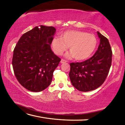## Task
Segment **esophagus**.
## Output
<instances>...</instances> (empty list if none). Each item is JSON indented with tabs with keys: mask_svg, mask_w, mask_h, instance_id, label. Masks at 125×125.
<instances>
[{
	"mask_svg": "<svg viewBox=\"0 0 125 125\" xmlns=\"http://www.w3.org/2000/svg\"><path fill=\"white\" fill-rule=\"evenodd\" d=\"M66 62H67V61L63 60V59H62V60H61V63H66Z\"/></svg>",
	"mask_w": 125,
	"mask_h": 125,
	"instance_id": "esophagus-1",
	"label": "esophagus"
}]
</instances>
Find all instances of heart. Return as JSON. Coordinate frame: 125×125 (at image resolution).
Here are the masks:
<instances>
[{"instance_id": "1", "label": "heart", "mask_w": 125, "mask_h": 125, "mask_svg": "<svg viewBox=\"0 0 125 125\" xmlns=\"http://www.w3.org/2000/svg\"><path fill=\"white\" fill-rule=\"evenodd\" d=\"M96 45L97 40L94 35L76 30L65 31L61 38L55 37L52 43L54 52L57 55H62L69 47L71 53L67 54V57H74L78 61L89 57Z\"/></svg>"}]
</instances>
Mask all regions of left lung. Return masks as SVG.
I'll return each mask as SVG.
<instances>
[{"label":"left lung","mask_w":125,"mask_h":125,"mask_svg":"<svg viewBox=\"0 0 125 125\" xmlns=\"http://www.w3.org/2000/svg\"><path fill=\"white\" fill-rule=\"evenodd\" d=\"M97 33L100 42L95 54L84 62L70 63L71 83L80 92H89L100 86L111 65L113 52L109 40L98 31Z\"/></svg>","instance_id":"left-lung-1"}]
</instances>
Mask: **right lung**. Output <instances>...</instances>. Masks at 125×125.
Wrapping results in <instances>:
<instances>
[{
	"label": "right lung",
	"instance_id": "add662e5",
	"mask_svg": "<svg viewBox=\"0 0 125 125\" xmlns=\"http://www.w3.org/2000/svg\"><path fill=\"white\" fill-rule=\"evenodd\" d=\"M56 29L36 26L22 35L14 50L12 64L17 80L28 90L39 92L51 83L61 58L51 48Z\"/></svg>",
	"mask_w": 125,
	"mask_h": 125
}]
</instances>
